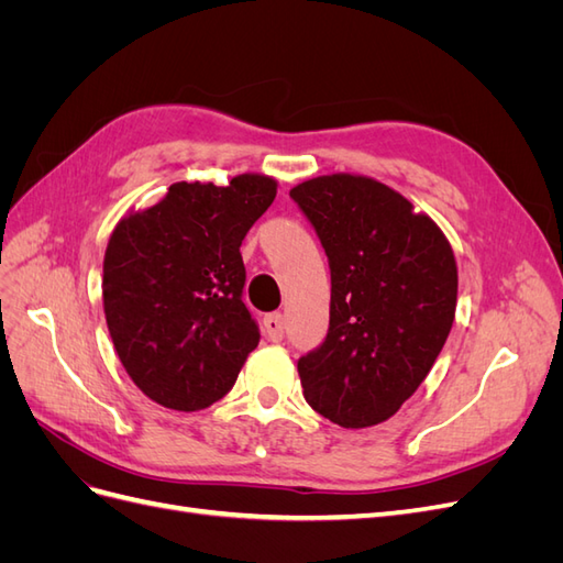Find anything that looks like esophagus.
Listing matches in <instances>:
<instances>
[{
  "label": "esophagus",
  "instance_id": "1",
  "mask_svg": "<svg viewBox=\"0 0 563 563\" xmlns=\"http://www.w3.org/2000/svg\"><path fill=\"white\" fill-rule=\"evenodd\" d=\"M263 327H265V333H267V338L272 340V343H279V340L284 338V329H286L284 314H279V312L267 314L263 319Z\"/></svg>",
  "mask_w": 563,
  "mask_h": 563
}]
</instances>
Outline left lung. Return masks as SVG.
Instances as JSON below:
<instances>
[{
    "mask_svg": "<svg viewBox=\"0 0 563 563\" xmlns=\"http://www.w3.org/2000/svg\"><path fill=\"white\" fill-rule=\"evenodd\" d=\"M288 195L331 267L329 333L298 360L305 401L340 428H371L399 411L446 343L453 249L430 216L366 176H319Z\"/></svg>",
    "mask_w": 563,
    "mask_h": 563,
    "instance_id": "8db88e82",
    "label": "left lung"
}]
</instances>
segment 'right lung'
<instances>
[{
    "instance_id": "right-lung-1",
    "label": "right lung",
    "mask_w": 563,
    "mask_h": 563,
    "mask_svg": "<svg viewBox=\"0 0 563 563\" xmlns=\"http://www.w3.org/2000/svg\"><path fill=\"white\" fill-rule=\"evenodd\" d=\"M275 195L277 180L258 174L225 187L183 180L117 223L103 308L119 362L152 401L174 411L211 406L258 347L240 246Z\"/></svg>"
}]
</instances>
